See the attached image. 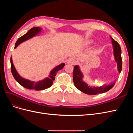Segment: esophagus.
Segmentation results:
<instances>
[{"label": "esophagus", "mask_w": 133, "mask_h": 133, "mask_svg": "<svg viewBox=\"0 0 133 133\" xmlns=\"http://www.w3.org/2000/svg\"><path fill=\"white\" fill-rule=\"evenodd\" d=\"M76 63V61L75 60V59L71 58L68 60V64H70V65H75Z\"/></svg>", "instance_id": "34e87169"}]
</instances>
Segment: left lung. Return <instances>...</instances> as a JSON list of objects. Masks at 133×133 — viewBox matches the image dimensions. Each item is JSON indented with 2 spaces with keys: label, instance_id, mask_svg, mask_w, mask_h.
<instances>
[{
  "label": "left lung",
  "instance_id": "obj_1",
  "mask_svg": "<svg viewBox=\"0 0 133 133\" xmlns=\"http://www.w3.org/2000/svg\"><path fill=\"white\" fill-rule=\"evenodd\" d=\"M112 44L114 47V54L115 61L117 62L118 69L119 73L122 69V50L121 48L119 43L112 38ZM83 74L80 71L78 65L74 67L73 70V82L75 87L80 91L83 92L84 93L89 95H96L97 94L103 93L109 90L113 87L114 83H112L109 85H103L100 87H91L88 85L87 83L83 81Z\"/></svg>",
  "mask_w": 133,
  "mask_h": 133
}]
</instances>
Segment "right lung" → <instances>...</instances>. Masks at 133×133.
Wrapping results in <instances>:
<instances>
[{
    "label": "right lung",
    "mask_w": 133,
    "mask_h": 133,
    "mask_svg": "<svg viewBox=\"0 0 133 133\" xmlns=\"http://www.w3.org/2000/svg\"><path fill=\"white\" fill-rule=\"evenodd\" d=\"M41 28L39 27H34L33 28H31V29H30L25 34L22 36L21 37H20L18 39V41L15 44L14 48L17 47L19 44H20L21 43L24 42L32 37H33L34 36L38 34L39 32L41 31ZM10 65L11 71L12 74H13V76H14V79L16 80V81H17L19 84H21L22 86L28 89L42 90L47 89L48 88H50L52 85L53 82L55 80L56 74H57L59 70L63 69L64 65H65V64L62 63L61 64H60L58 66H56L51 71L49 78L44 79L43 80H41V81H38V82L30 81V80L25 79L21 77L17 73V70L15 69V68L13 65V61H12L11 57L10 58Z\"/></svg>",
    "instance_id": "add662e5"
}]
</instances>
